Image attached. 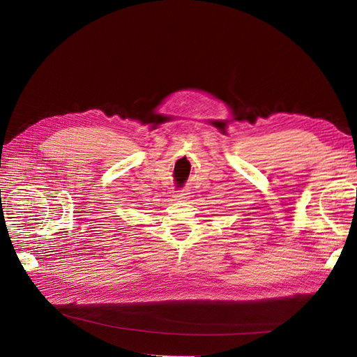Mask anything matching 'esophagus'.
Segmentation results:
<instances>
[{"label": "esophagus", "mask_w": 357, "mask_h": 357, "mask_svg": "<svg viewBox=\"0 0 357 357\" xmlns=\"http://www.w3.org/2000/svg\"><path fill=\"white\" fill-rule=\"evenodd\" d=\"M188 197H189V193L186 190H180V192H177L176 195H174V199L176 201H183V199H186Z\"/></svg>", "instance_id": "esophagus-1"}]
</instances>
